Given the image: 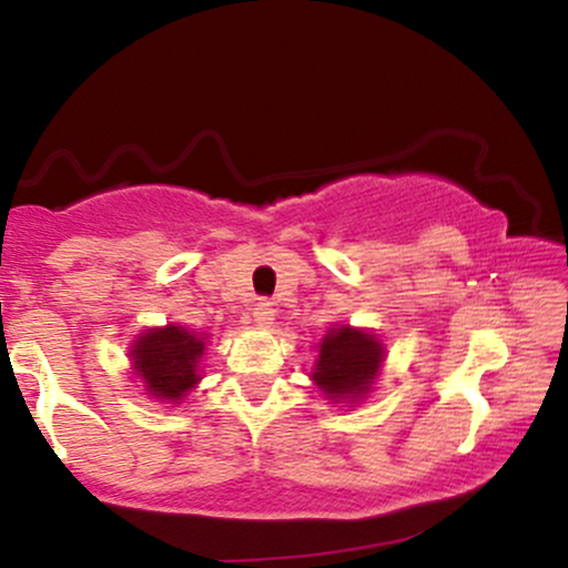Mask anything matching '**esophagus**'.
I'll return each mask as SVG.
<instances>
[{"instance_id":"obj_1","label":"esophagus","mask_w":568,"mask_h":568,"mask_svg":"<svg viewBox=\"0 0 568 568\" xmlns=\"http://www.w3.org/2000/svg\"><path fill=\"white\" fill-rule=\"evenodd\" d=\"M272 321H275V304L266 302V298L253 304V323L266 328V325H272Z\"/></svg>"}]
</instances>
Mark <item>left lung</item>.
<instances>
[{
    "label": "left lung",
    "mask_w": 568,
    "mask_h": 568,
    "mask_svg": "<svg viewBox=\"0 0 568 568\" xmlns=\"http://www.w3.org/2000/svg\"><path fill=\"white\" fill-rule=\"evenodd\" d=\"M384 361H387V349L374 331L336 323L317 342V357L310 379L315 382L325 400L347 403L352 408L374 393Z\"/></svg>",
    "instance_id": "left-lung-1"
}]
</instances>
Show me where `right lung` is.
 <instances>
[{
	"mask_svg": "<svg viewBox=\"0 0 568 568\" xmlns=\"http://www.w3.org/2000/svg\"><path fill=\"white\" fill-rule=\"evenodd\" d=\"M207 338L211 336L181 323L141 331L128 349L130 374L152 400L179 406L202 379L200 363Z\"/></svg>",
	"mask_w": 568,
	"mask_h": 568,
	"instance_id": "1",
	"label": "right lung"
}]
</instances>
